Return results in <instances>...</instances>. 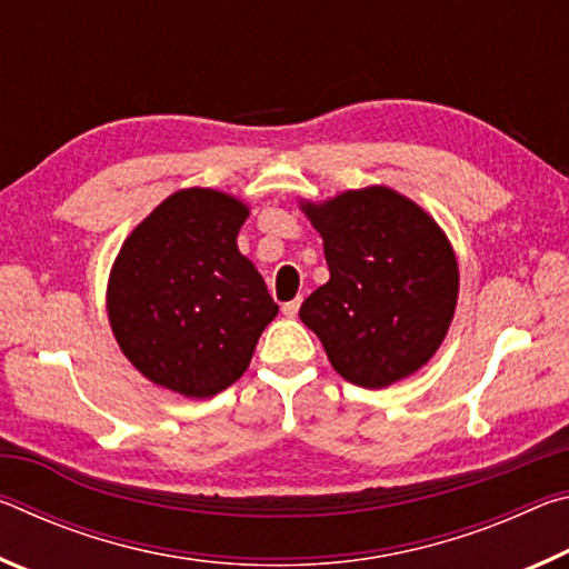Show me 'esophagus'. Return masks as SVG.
Segmentation results:
<instances>
[{"instance_id":"1","label":"esophagus","mask_w":569,"mask_h":569,"mask_svg":"<svg viewBox=\"0 0 569 569\" xmlns=\"http://www.w3.org/2000/svg\"><path fill=\"white\" fill-rule=\"evenodd\" d=\"M298 308H301V296H296L293 301H286V303L281 306V311L288 316V319H293V316L298 313Z\"/></svg>"}]
</instances>
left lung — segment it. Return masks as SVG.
Wrapping results in <instances>:
<instances>
[{"instance_id":"8db88e82","label":"left lung","mask_w":569,"mask_h":569,"mask_svg":"<svg viewBox=\"0 0 569 569\" xmlns=\"http://www.w3.org/2000/svg\"><path fill=\"white\" fill-rule=\"evenodd\" d=\"M298 206L323 238L331 273L298 316L333 369L363 389H387L417 373L457 311L459 266L445 230L387 186Z\"/></svg>"}]
</instances>
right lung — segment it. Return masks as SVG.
Returning a JSON list of instances; mask_svg holds the SVG:
<instances>
[{"label":"right lung","instance_id":"right-lung-1","mask_svg":"<svg viewBox=\"0 0 569 569\" xmlns=\"http://www.w3.org/2000/svg\"><path fill=\"white\" fill-rule=\"evenodd\" d=\"M250 208L223 190L172 192L124 238L108 278L120 351L156 387L208 399L236 383L278 303L238 250Z\"/></svg>","mask_w":569,"mask_h":569}]
</instances>
